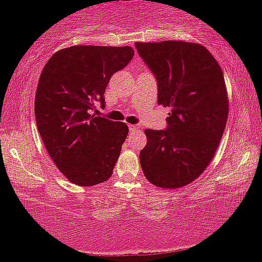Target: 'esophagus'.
Masks as SVG:
<instances>
[{
    "instance_id": "obj_1",
    "label": "esophagus",
    "mask_w": 262,
    "mask_h": 262,
    "mask_svg": "<svg viewBox=\"0 0 262 262\" xmlns=\"http://www.w3.org/2000/svg\"><path fill=\"white\" fill-rule=\"evenodd\" d=\"M128 127H129V130H130V132L138 130V125H135V124H128Z\"/></svg>"
}]
</instances>
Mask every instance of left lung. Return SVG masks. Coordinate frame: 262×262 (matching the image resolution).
I'll return each instance as SVG.
<instances>
[{"mask_svg":"<svg viewBox=\"0 0 262 262\" xmlns=\"http://www.w3.org/2000/svg\"><path fill=\"white\" fill-rule=\"evenodd\" d=\"M135 48L158 81V103L170 108L166 129H145L141 169L158 187H183L208 167L224 133L229 102L223 71L197 43L138 41Z\"/></svg>","mask_w":262,"mask_h":262,"instance_id":"left-lung-1","label":"left lung"}]
</instances>
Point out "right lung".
Returning a JSON list of instances; mask_svg holds the SVG:
<instances>
[{
	"mask_svg": "<svg viewBox=\"0 0 262 262\" xmlns=\"http://www.w3.org/2000/svg\"><path fill=\"white\" fill-rule=\"evenodd\" d=\"M130 47L74 45L56 52L35 92L38 132L55 166L70 182L95 186L112 176L128 125L92 114L104 104L112 75L128 65Z\"/></svg>",
	"mask_w": 262,
	"mask_h": 262,
	"instance_id": "add662e5",
	"label": "right lung"
}]
</instances>
